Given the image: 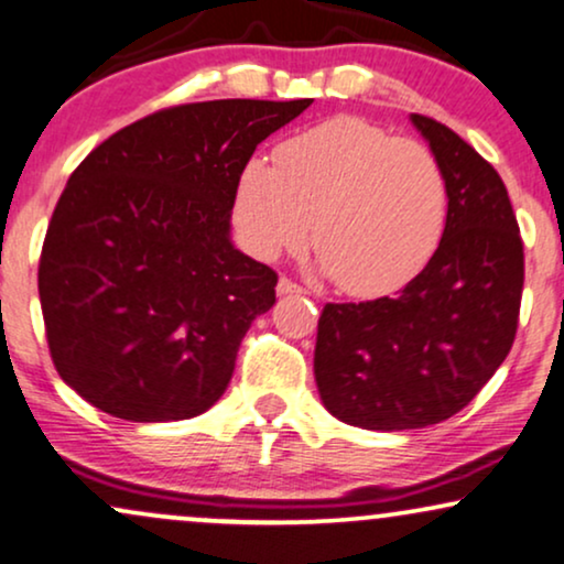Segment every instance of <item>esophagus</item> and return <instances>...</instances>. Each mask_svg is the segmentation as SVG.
Instances as JSON below:
<instances>
[{"instance_id": "34e87169", "label": "esophagus", "mask_w": 564, "mask_h": 564, "mask_svg": "<svg viewBox=\"0 0 564 564\" xmlns=\"http://www.w3.org/2000/svg\"><path fill=\"white\" fill-rule=\"evenodd\" d=\"M275 291L281 296H286V294H306V291L299 286V283H294L291 281V278H281V281H278V286H275Z\"/></svg>"}]
</instances>
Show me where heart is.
I'll return each mask as SVG.
<instances>
[{
	"label": "heart",
	"instance_id": "heart-1",
	"mask_svg": "<svg viewBox=\"0 0 564 564\" xmlns=\"http://www.w3.org/2000/svg\"><path fill=\"white\" fill-rule=\"evenodd\" d=\"M234 216L262 260L312 247L335 286L388 294L422 273L451 216V189L424 142L393 138L361 117H333L275 148V169L239 171Z\"/></svg>",
	"mask_w": 564,
	"mask_h": 564
}]
</instances>
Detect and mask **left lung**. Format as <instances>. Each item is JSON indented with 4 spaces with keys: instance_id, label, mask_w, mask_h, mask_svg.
<instances>
[{
    "instance_id": "obj_1",
    "label": "left lung",
    "mask_w": 564,
    "mask_h": 564,
    "mask_svg": "<svg viewBox=\"0 0 564 564\" xmlns=\"http://www.w3.org/2000/svg\"><path fill=\"white\" fill-rule=\"evenodd\" d=\"M451 189L434 258L393 296L325 304L315 380L325 409L365 430H419L466 409L510 354L523 296V239L489 161L413 113Z\"/></svg>"
}]
</instances>
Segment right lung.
<instances>
[{
    "label": "right lung",
    "instance_id": "add662e5",
    "mask_svg": "<svg viewBox=\"0 0 564 564\" xmlns=\"http://www.w3.org/2000/svg\"><path fill=\"white\" fill-rule=\"evenodd\" d=\"M310 104L169 106L85 155L39 262L48 354L77 395L127 422L189 419L224 395L278 283L229 239L239 171Z\"/></svg>",
    "mask_w": 564,
    "mask_h": 564
}]
</instances>
